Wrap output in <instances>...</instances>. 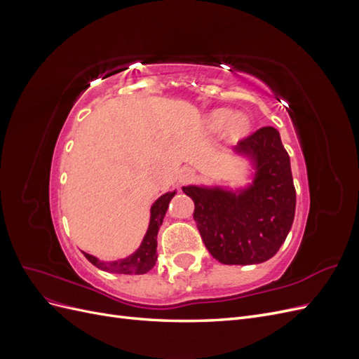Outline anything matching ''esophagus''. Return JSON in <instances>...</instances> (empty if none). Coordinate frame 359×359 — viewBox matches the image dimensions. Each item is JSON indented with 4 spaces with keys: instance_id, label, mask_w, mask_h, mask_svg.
Wrapping results in <instances>:
<instances>
[{
    "instance_id": "esophagus-1",
    "label": "esophagus",
    "mask_w": 359,
    "mask_h": 359,
    "mask_svg": "<svg viewBox=\"0 0 359 359\" xmlns=\"http://www.w3.org/2000/svg\"><path fill=\"white\" fill-rule=\"evenodd\" d=\"M194 170L191 168H182L181 172H180V182L181 184H187L190 181L194 180Z\"/></svg>"
}]
</instances>
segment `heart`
Masks as SVG:
<instances>
[{"instance_id": "obj_1", "label": "heart", "mask_w": 359, "mask_h": 359, "mask_svg": "<svg viewBox=\"0 0 359 359\" xmlns=\"http://www.w3.org/2000/svg\"><path fill=\"white\" fill-rule=\"evenodd\" d=\"M229 109H217L214 111L210 116L208 121H206V126L211 130L212 133H219L227 126V133L232 139H240L244 136L248 128H250V119L244 114H236L233 115Z\"/></svg>"}]
</instances>
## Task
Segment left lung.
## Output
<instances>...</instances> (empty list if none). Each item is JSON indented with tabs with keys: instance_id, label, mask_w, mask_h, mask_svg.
<instances>
[{
	"instance_id": "left-lung-1",
	"label": "left lung",
	"mask_w": 359,
	"mask_h": 359,
	"mask_svg": "<svg viewBox=\"0 0 359 359\" xmlns=\"http://www.w3.org/2000/svg\"><path fill=\"white\" fill-rule=\"evenodd\" d=\"M236 151L252 157L253 186L240 194L189 186L193 219L208 252L224 265H253L273 257L295 217L297 191L290 158L274 127H262L240 140Z\"/></svg>"
}]
</instances>
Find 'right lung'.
Returning a JSON list of instances; mask_svg holds the SVG:
<instances>
[{
  "label": "right lung",
  "mask_w": 359,
  "mask_h": 359,
  "mask_svg": "<svg viewBox=\"0 0 359 359\" xmlns=\"http://www.w3.org/2000/svg\"><path fill=\"white\" fill-rule=\"evenodd\" d=\"M175 196V191L166 193L160 196L154 205L151 206V220L148 231L145 233V238L140 247L136 250V252L128 256L126 259H119L116 262H102L97 257L83 253V256L90 260V262L100 268L103 271H107V273H116V274H145L148 271L156 265L157 260V233H158V227L163 223V219H165V214L168 211V206L170 199Z\"/></svg>",
  "instance_id": "right-lung-1"
}]
</instances>
